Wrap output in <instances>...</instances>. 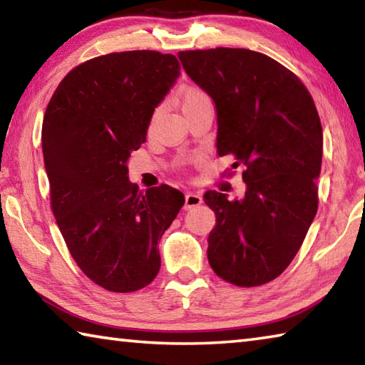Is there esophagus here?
I'll return each mask as SVG.
<instances>
[{
  "label": "esophagus",
  "mask_w": 365,
  "mask_h": 365,
  "mask_svg": "<svg viewBox=\"0 0 365 365\" xmlns=\"http://www.w3.org/2000/svg\"><path fill=\"white\" fill-rule=\"evenodd\" d=\"M200 204H202L201 193H196V191H190V193L185 195V205H183L185 210L193 209V207H196V205H200Z\"/></svg>",
  "instance_id": "1"
}]
</instances>
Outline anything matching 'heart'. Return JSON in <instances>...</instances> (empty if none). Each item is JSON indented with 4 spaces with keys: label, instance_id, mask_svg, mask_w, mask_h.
Listing matches in <instances>:
<instances>
[{
    "label": "heart",
    "instance_id": "obj_1",
    "mask_svg": "<svg viewBox=\"0 0 365 365\" xmlns=\"http://www.w3.org/2000/svg\"><path fill=\"white\" fill-rule=\"evenodd\" d=\"M207 96L204 94V92L201 89H196V88H188L187 91L183 92V94L180 96V101H182V110L187 108V107H191V105L202 101V98H205ZM158 115H160V108L155 110L153 113V118H151V121H155V119L158 118Z\"/></svg>",
    "mask_w": 365,
    "mask_h": 365
}]
</instances>
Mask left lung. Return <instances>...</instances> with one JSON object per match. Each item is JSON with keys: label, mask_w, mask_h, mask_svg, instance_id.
Returning a JSON list of instances; mask_svg holds the SVG:
<instances>
[{"label": "left lung", "mask_w": 365, "mask_h": 365, "mask_svg": "<svg viewBox=\"0 0 365 365\" xmlns=\"http://www.w3.org/2000/svg\"><path fill=\"white\" fill-rule=\"evenodd\" d=\"M187 75L215 103L218 156L242 164L246 193L230 201L207 191L215 212L207 258L240 287L273 281L294 260L317 212L322 125L292 71L249 49L182 51Z\"/></svg>", "instance_id": "obj_1"}]
</instances>
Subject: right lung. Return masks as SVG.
Masks as SVG:
<instances>
[{
    "instance_id": "add662e5",
    "label": "right lung",
    "mask_w": 365,
    "mask_h": 365,
    "mask_svg": "<svg viewBox=\"0 0 365 365\" xmlns=\"http://www.w3.org/2000/svg\"><path fill=\"white\" fill-rule=\"evenodd\" d=\"M178 75L172 54L113 52L73 68L46 108L52 212L78 267L110 292H134L155 279L158 241L185 204L169 185L138 191L128 169Z\"/></svg>"
}]
</instances>
